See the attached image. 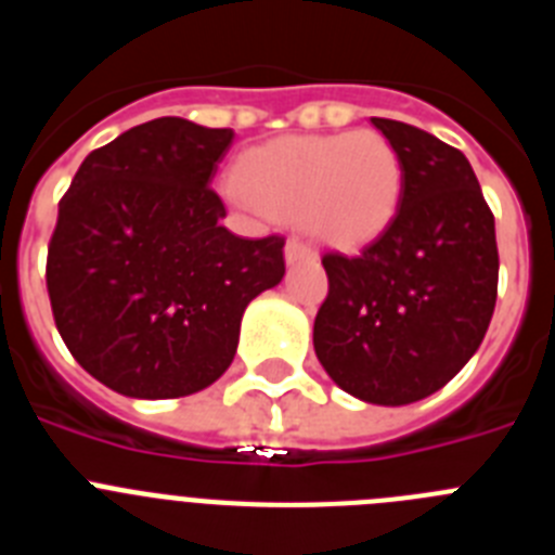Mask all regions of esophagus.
<instances>
[{
    "instance_id": "obj_1",
    "label": "esophagus",
    "mask_w": 555,
    "mask_h": 555,
    "mask_svg": "<svg viewBox=\"0 0 555 555\" xmlns=\"http://www.w3.org/2000/svg\"><path fill=\"white\" fill-rule=\"evenodd\" d=\"M317 258V249L311 244H306L302 238L292 235L286 242V261L288 263H297V261H313Z\"/></svg>"
}]
</instances>
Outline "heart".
I'll return each instance as SVG.
<instances>
[{
	"instance_id": "heart-1",
	"label": "heart",
	"mask_w": 555,
	"mask_h": 555,
	"mask_svg": "<svg viewBox=\"0 0 555 555\" xmlns=\"http://www.w3.org/2000/svg\"><path fill=\"white\" fill-rule=\"evenodd\" d=\"M224 191L253 217L302 219L317 238L358 247L384 233L403 197V164L375 130L286 135L255 146Z\"/></svg>"
}]
</instances>
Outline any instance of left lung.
I'll list each match as a JSON object with an SVG mask.
<instances>
[{
  "mask_svg": "<svg viewBox=\"0 0 555 555\" xmlns=\"http://www.w3.org/2000/svg\"><path fill=\"white\" fill-rule=\"evenodd\" d=\"M403 164L389 228L356 258L327 253L313 350L338 389L409 405L453 380L498 300L494 217L464 152L420 127L372 119Z\"/></svg>",
  "mask_w": 555,
  "mask_h": 555,
  "instance_id": "8db88e82",
  "label": "left lung"
}]
</instances>
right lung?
<instances>
[{
	"label": "right lung",
	"instance_id": "1",
	"mask_svg": "<svg viewBox=\"0 0 555 555\" xmlns=\"http://www.w3.org/2000/svg\"><path fill=\"white\" fill-rule=\"evenodd\" d=\"M228 127L152 119L100 146L57 205L47 288L57 333L107 389L166 400L233 364L244 308L286 274L281 235L242 238L210 189Z\"/></svg>",
	"mask_w": 555,
	"mask_h": 555
}]
</instances>
